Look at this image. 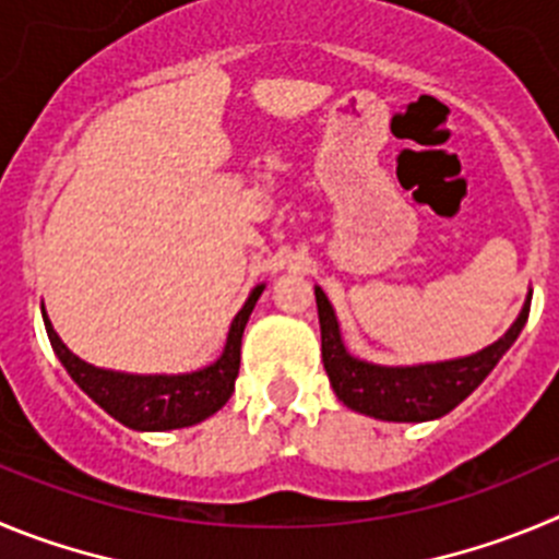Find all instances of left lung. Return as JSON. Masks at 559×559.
Returning a JSON list of instances; mask_svg holds the SVG:
<instances>
[{"label": "left lung", "instance_id": "obj_1", "mask_svg": "<svg viewBox=\"0 0 559 559\" xmlns=\"http://www.w3.org/2000/svg\"><path fill=\"white\" fill-rule=\"evenodd\" d=\"M314 298L317 314H320V336H323V365L336 399L348 409L370 415L376 420L424 424V420L449 415L490 376L492 367L499 365L501 356L510 350L526 325L532 292L526 295L524 309L515 317L510 331L492 345L471 356H460V359L406 367L373 365V361L350 356L342 342L334 306L320 286H314Z\"/></svg>", "mask_w": 559, "mask_h": 559}]
</instances>
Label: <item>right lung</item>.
<instances>
[{"label":"right lung","mask_w":559,"mask_h":559,"mask_svg":"<svg viewBox=\"0 0 559 559\" xmlns=\"http://www.w3.org/2000/svg\"><path fill=\"white\" fill-rule=\"evenodd\" d=\"M264 284L250 292V298L234 317L228 331L225 350L214 365L194 370V373L178 376H133L117 373V370H103L80 356L60 342L58 331L52 329L49 317H44L47 336L52 342V350L58 354L60 365L67 367L74 384L103 406L110 417H117L119 424L135 431H169L194 426L205 417L228 404L234 381L239 376V356H242V334L250 320L255 300L261 298Z\"/></svg>","instance_id":"1"}]
</instances>
